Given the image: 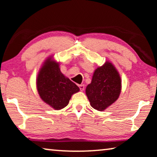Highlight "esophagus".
I'll return each instance as SVG.
<instances>
[{
    "mask_svg": "<svg viewBox=\"0 0 157 157\" xmlns=\"http://www.w3.org/2000/svg\"><path fill=\"white\" fill-rule=\"evenodd\" d=\"M79 89H80L81 91H83L84 90H85V85H82V84H81V85H79Z\"/></svg>",
    "mask_w": 157,
    "mask_h": 157,
    "instance_id": "1",
    "label": "esophagus"
}]
</instances>
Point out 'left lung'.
<instances>
[{
    "label": "left lung",
    "instance_id": "obj_1",
    "mask_svg": "<svg viewBox=\"0 0 157 157\" xmlns=\"http://www.w3.org/2000/svg\"><path fill=\"white\" fill-rule=\"evenodd\" d=\"M122 90L120 75L111 62L106 61L94 70L91 83L85 93L90 105L98 111H104L117 100Z\"/></svg>",
    "mask_w": 157,
    "mask_h": 157
}]
</instances>
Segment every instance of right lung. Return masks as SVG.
I'll return each mask as SVG.
<instances>
[{"instance_id": "right-lung-1", "label": "right lung", "mask_w": 157, "mask_h": 157, "mask_svg": "<svg viewBox=\"0 0 157 157\" xmlns=\"http://www.w3.org/2000/svg\"><path fill=\"white\" fill-rule=\"evenodd\" d=\"M36 87L40 98L56 110L63 109L79 88L60 71L59 63L50 56L37 73Z\"/></svg>"}]
</instances>
